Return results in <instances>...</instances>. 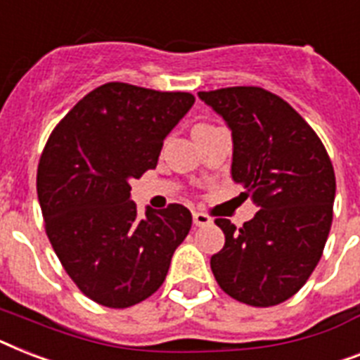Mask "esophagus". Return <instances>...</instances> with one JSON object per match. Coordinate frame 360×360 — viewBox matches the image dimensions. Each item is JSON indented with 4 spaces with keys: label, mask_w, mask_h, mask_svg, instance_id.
I'll return each mask as SVG.
<instances>
[{
    "label": "esophagus",
    "mask_w": 360,
    "mask_h": 360,
    "mask_svg": "<svg viewBox=\"0 0 360 360\" xmlns=\"http://www.w3.org/2000/svg\"><path fill=\"white\" fill-rule=\"evenodd\" d=\"M192 218H194V224L198 227H205V226H210V224H212V218L207 214H203V212H194V214H192Z\"/></svg>",
    "instance_id": "esophagus-1"
}]
</instances>
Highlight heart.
I'll list each match as a JSON object with an SVG mask.
<instances>
[{"mask_svg":"<svg viewBox=\"0 0 360 360\" xmlns=\"http://www.w3.org/2000/svg\"><path fill=\"white\" fill-rule=\"evenodd\" d=\"M198 127H207V125H205V124H201V125H198Z\"/></svg>","mask_w":360,"mask_h":360,"instance_id":"obj_1","label":"heart"}]
</instances>
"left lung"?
Segmentation results:
<instances>
[{"instance_id":"8db88e82","label":"left lung","mask_w":360,"mask_h":360,"mask_svg":"<svg viewBox=\"0 0 360 360\" xmlns=\"http://www.w3.org/2000/svg\"><path fill=\"white\" fill-rule=\"evenodd\" d=\"M233 136L231 177L259 210L240 229L214 224L226 244L210 257L221 290L253 307L292 297L316 268L337 192L326 148L311 125L268 90L233 86L198 92Z\"/></svg>"}]
</instances>
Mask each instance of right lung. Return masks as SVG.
<instances>
[{"label":"right lung","instance_id":"obj_1","mask_svg":"<svg viewBox=\"0 0 360 360\" xmlns=\"http://www.w3.org/2000/svg\"><path fill=\"white\" fill-rule=\"evenodd\" d=\"M194 101L188 92L107 83L64 116L44 148L37 194L46 233L72 281L99 305L125 309L150 297L188 235L183 205L139 216L131 179L157 166Z\"/></svg>","mask_w":360,"mask_h":360}]
</instances>
